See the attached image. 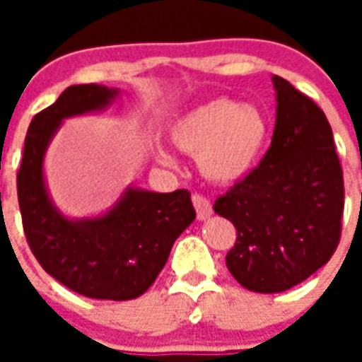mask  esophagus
<instances>
[{
	"instance_id": "34e87169",
	"label": "esophagus",
	"mask_w": 362,
	"mask_h": 362,
	"mask_svg": "<svg viewBox=\"0 0 362 362\" xmlns=\"http://www.w3.org/2000/svg\"><path fill=\"white\" fill-rule=\"evenodd\" d=\"M192 201L195 210H197L199 220H206V218L212 214V204H210V201L204 197V195H201V193H193Z\"/></svg>"
}]
</instances>
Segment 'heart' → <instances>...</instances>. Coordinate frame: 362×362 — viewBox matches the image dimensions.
<instances>
[{
  "mask_svg": "<svg viewBox=\"0 0 362 362\" xmlns=\"http://www.w3.org/2000/svg\"><path fill=\"white\" fill-rule=\"evenodd\" d=\"M269 135V120L263 110L223 98L187 110L170 129L176 146L197 156L201 175L220 186L235 184L255 169ZM161 159L173 161L163 152Z\"/></svg>",
  "mask_w": 362,
  "mask_h": 362,
  "instance_id": "heart-1",
  "label": "heart"
}]
</instances>
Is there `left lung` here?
Returning <instances> with one entry per match:
<instances>
[{
  "label": "left lung",
  "mask_w": 362,
  "mask_h": 362,
  "mask_svg": "<svg viewBox=\"0 0 362 362\" xmlns=\"http://www.w3.org/2000/svg\"><path fill=\"white\" fill-rule=\"evenodd\" d=\"M276 125L255 169L216 199L237 242L227 269L255 293L291 289L332 257L342 235L344 175L325 112L274 75Z\"/></svg>",
  "instance_id": "left-lung-1"
}]
</instances>
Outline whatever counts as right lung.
Masks as SVG:
<instances>
[{
	"instance_id": "add662e5",
	"label": "right lung",
	"mask_w": 362,
	"mask_h": 362,
	"mask_svg": "<svg viewBox=\"0 0 362 362\" xmlns=\"http://www.w3.org/2000/svg\"><path fill=\"white\" fill-rule=\"evenodd\" d=\"M115 95L98 84L69 86L33 116L16 189L25 240L48 274L84 297L131 300L156 281L175 240L195 220L192 193L127 189L103 218L69 221L50 204L42 180V156L59 122L101 109Z\"/></svg>"
}]
</instances>
